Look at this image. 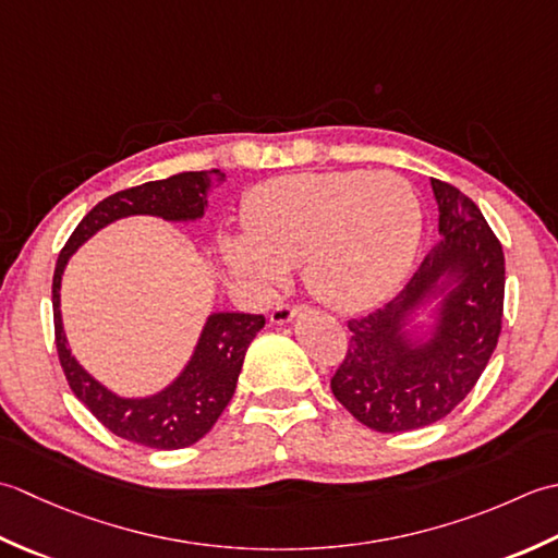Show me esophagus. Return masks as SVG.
Listing matches in <instances>:
<instances>
[{"label":"esophagus","mask_w":558,"mask_h":558,"mask_svg":"<svg viewBox=\"0 0 558 558\" xmlns=\"http://www.w3.org/2000/svg\"><path fill=\"white\" fill-rule=\"evenodd\" d=\"M295 313H299V305H293V303H279L277 308L271 311V323H277V325L291 323Z\"/></svg>","instance_id":"1"}]
</instances>
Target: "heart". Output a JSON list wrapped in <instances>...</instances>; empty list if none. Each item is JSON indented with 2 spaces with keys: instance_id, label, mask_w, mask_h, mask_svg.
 <instances>
[{
  "instance_id": "heart-1",
  "label": "heart",
  "mask_w": 558,
  "mask_h": 558,
  "mask_svg": "<svg viewBox=\"0 0 558 558\" xmlns=\"http://www.w3.org/2000/svg\"><path fill=\"white\" fill-rule=\"evenodd\" d=\"M243 219L247 238L226 241L238 275L267 289L301 263L305 287L339 311L385 299L422 238V209L407 180L366 170L267 180L250 190Z\"/></svg>"
}]
</instances>
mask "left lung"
<instances>
[{"label": "left lung", "mask_w": 558, "mask_h": 558, "mask_svg": "<svg viewBox=\"0 0 558 558\" xmlns=\"http://www.w3.org/2000/svg\"><path fill=\"white\" fill-rule=\"evenodd\" d=\"M440 241L407 287L383 308L349 320L344 361L329 388L354 418L380 434L440 422L472 392L498 344L504 320V247L480 207L430 178ZM450 270L461 287L447 296L437 337L422 348L405 339L403 320Z\"/></svg>", "instance_id": "obj_1"}]
</instances>
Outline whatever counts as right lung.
I'll use <instances>...</instances> for the list:
<instances>
[{
	"instance_id": "add662e5",
	"label": "right lung",
	"mask_w": 558,
	"mask_h": 558,
	"mask_svg": "<svg viewBox=\"0 0 558 558\" xmlns=\"http://www.w3.org/2000/svg\"><path fill=\"white\" fill-rule=\"evenodd\" d=\"M223 178L221 170H190L166 180H151V183L120 190L106 197L90 209L70 241L64 243L54 265L52 277V315H54V344L60 366L66 375L72 392L86 404L112 434L132 440L136 446L156 450H180L197 442L209 434V428L221 416L226 404L235 392L238 373L243 368L245 351L255 335L265 327V315L250 313H214L195 356L190 359L183 375L161 395L149 400H122L112 395L104 385L96 383L90 375L74 361L72 351L66 349L62 315H60V283L66 259L86 238L104 229L110 221L132 214H154L168 221L199 219L207 207V195L214 183Z\"/></svg>"
}]
</instances>
